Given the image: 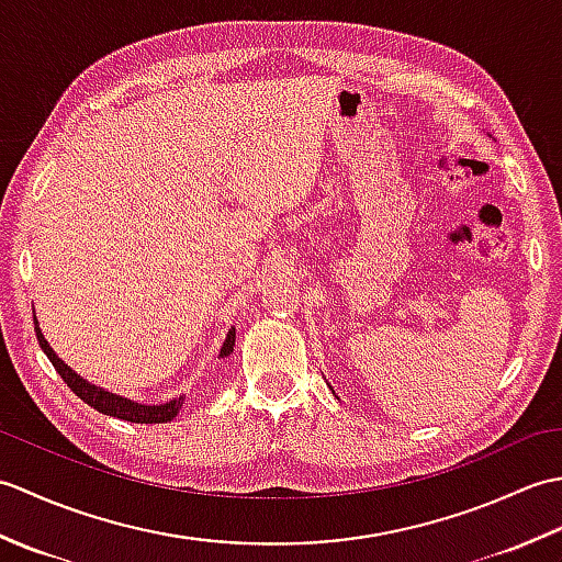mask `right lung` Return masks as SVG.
Returning a JSON list of instances; mask_svg holds the SVG:
<instances>
[{
	"instance_id": "right-lung-1",
	"label": "right lung",
	"mask_w": 562,
	"mask_h": 562,
	"mask_svg": "<svg viewBox=\"0 0 562 562\" xmlns=\"http://www.w3.org/2000/svg\"><path fill=\"white\" fill-rule=\"evenodd\" d=\"M33 326H35V336H38V342L43 352L47 355V360L53 362V367L57 369V374L63 376L65 384L77 393V396L89 403L93 411H99L103 415H113V417H121V420H127V423H145V425H154V423H171L173 417L178 415V411H181L183 405V396H176L171 401L166 403H159V405H147V403H137V401H130L125 396H117V393L103 389V386H97L91 384V381H87L83 376H79L75 369L67 367L59 357L55 355V350L50 348V342L45 340L43 330H41V324L38 318H35L33 314ZM234 342H236V328H232L229 333H226V340L222 345L220 350V357H229L234 352Z\"/></svg>"
}]
</instances>
